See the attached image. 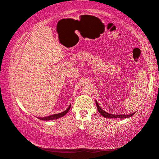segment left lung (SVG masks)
I'll use <instances>...</instances> for the list:
<instances>
[{
  "label": "left lung",
  "mask_w": 159,
  "mask_h": 159,
  "mask_svg": "<svg viewBox=\"0 0 159 159\" xmlns=\"http://www.w3.org/2000/svg\"><path fill=\"white\" fill-rule=\"evenodd\" d=\"M95 103H96V106H97V108L99 112L103 116H104L106 118H109V119H126V118H129V117H131V116L134 115L135 114L133 113V114H128V115H125V114H119V115H117V114H109L108 112H106L105 111H104L100 107H99V104H98L97 101H95Z\"/></svg>",
  "instance_id": "8db88e82"
}]
</instances>
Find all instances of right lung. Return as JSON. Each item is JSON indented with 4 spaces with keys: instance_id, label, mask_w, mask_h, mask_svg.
Returning <instances> with one entry per match:
<instances>
[{
    "instance_id": "add662e5",
    "label": "right lung",
    "mask_w": 159,
    "mask_h": 159,
    "mask_svg": "<svg viewBox=\"0 0 159 159\" xmlns=\"http://www.w3.org/2000/svg\"><path fill=\"white\" fill-rule=\"evenodd\" d=\"M71 106L70 105V106L68 107V108L66 109L65 111L62 112L61 113H59V114H53V115H51V116H46V117H43V118H39V119L40 120H54V119H59V118L60 117H62L64 116L65 114L67 113L69 110H70V108Z\"/></svg>"
}]
</instances>
